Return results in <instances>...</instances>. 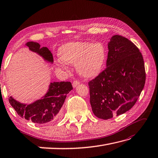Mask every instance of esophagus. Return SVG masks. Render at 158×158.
<instances>
[{"label": "esophagus", "mask_w": 158, "mask_h": 158, "mask_svg": "<svg viewBox=\"0 0 158 158\" xmlns=\"http://www.w3.org/2000/svg\"><path fill=\"white\" fill-rule=\"evenodd\" d=\"M80 84V82L78 81V80H74V81L72 83V85H73V88H76L77 86H78Z\"/></svg>", "instance_id": "esophagus-1"}]
</instances>
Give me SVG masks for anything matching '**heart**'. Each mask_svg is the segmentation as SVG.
<instances>
[{
	"label": "heart",
	"mask_w": 158,
	"mask_h": 158,
	"mask_svg": "<svg viewBox=\"0 0 158 158\" xmlns=\"http://www.w3.org/2000/svg\"><path fill=\"white\" fill-rule=\"evenodd\" d=\"M60 60L57 65L65 69L64 63L76 65L77 72L86 78L97 76L105 64L106 50L100 42L72 41L63 44L58 50Z\"/></svg>",
	"instance_id": "1"
}]
</instances>
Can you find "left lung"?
I'll return each mask as SVG.
<instances>
[{
	"mask_svg": "<svg viewBox=\"0 0 158 158\" xmlns=\"http://www.w3.org/2000/svg\"><path fill=\"white\" fill-rule=\"evenodd\" d=\"M106 69L89 82L93 112L109 119L136 104L145 84L142 54L128 39L113 35L108 44Z\"/></svg>",
	"mask_w": 158,
	"mask_h": 158,
	"instance_id": "8db88e82",
	"label": "left lung"
}]
</instances>
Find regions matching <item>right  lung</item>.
<instances>
[{
	"instance_id": "1",
	"label": "right lung",
	"mask_w": 158,
	"mask_h": 158,
	"mask_svg": "<svg viewBox=\"0 0 158 158\" xmlns=\"http://www.w3.org/2000/svg\"><path fill=\"white\" fill-rule=\"evenodd\" d=\"M29 50L40 55L48 63H53V56L48 48H40L34 41L25 44ZM73 89L70 82H51L49 88L42 98L30 104L20 103L10 96L9 101L18 115L35 123L44 124L57 120L61 115L62 106L67 95Z\"/></svg>"
}]
</instances>
